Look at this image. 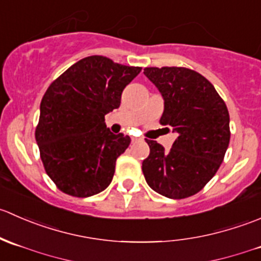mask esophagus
<instances>
[{"instance_id":"obj_1","label":"esophagus","mask_w":261,"mask_h":261,"mask_svg":"<svg viewBox=\"0 0 261 261\" xmlns=\"http://www.w3.org/2000/svg\"><path fill=\"white\" fill-rule=\"evenodd\" d=\"M144 141V138H131V143L135 144V143H141Z\"/></svg>"}]
</instances>
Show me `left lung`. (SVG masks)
<instances>
[{
  "mask_svg": "<svg viewBox=\"0 0 261 261\" xmlns=\"http://www.w3.org/2000/svg\"><path fill=\"white\" fill-rule=\"evenodd\" d=\"M144 74L164 99L160 123L178 135L168 151L146 140L150 154L143 162L145 180L167 198H187L201 191L222 163L230 143L227 107L211 82L194 70L145 68Z\"/></svg>",
  "mask_w": 261,
  "mask_h": 261,
  "instance_id": "left-lung-1",
  "label": "left lung"
}]
</instances>
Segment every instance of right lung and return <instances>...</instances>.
<instances>
[{"instance_id": "obj_1", "label": "right lung", "mask_w": 261, "mask_h": 261, "mask_svg": "<svg viewBox=\"0 0 261 261\" xmlns=\"http://www.w3.org/2000/svg\"><path fill=\"white\" fill-rule=\"evenodd\" d=\"M140 70L93 55L46 89L35 138L46 174L62 192L91 197L110 186L116 159L131 139L112 134L105 116L120 107L123 88Z\"/></svg>"}]
</instances>
